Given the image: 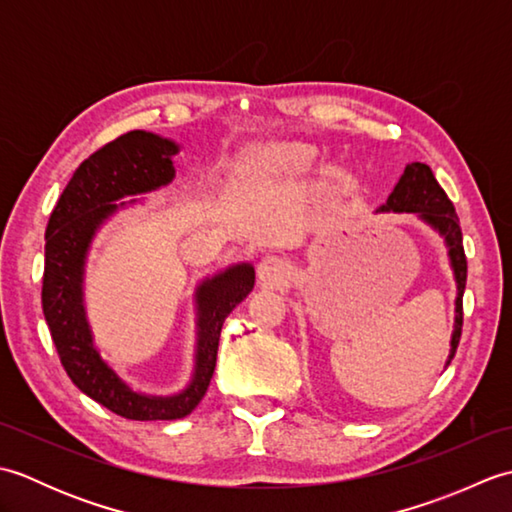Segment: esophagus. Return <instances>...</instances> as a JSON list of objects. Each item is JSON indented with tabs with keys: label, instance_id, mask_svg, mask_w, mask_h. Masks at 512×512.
I'll use <instances>...</instances> for the list:
<instances>
[{
	"label": "esophagus",
	"instance_id": "1",
	"mask_svg": "<svg viewBox=\"0 0 512 512\" xmlns=\"http://www.w3.org/2000/svg\"><path fill=\"white\" fill-rule=\"evenodd\" d=\"M257 277L268 286H279L290 277V266L281 257L266 255L259 259L257 264Z\"/></svg>",
	"mask_w": 512,
	"mask_h": 512
}]
</instances>
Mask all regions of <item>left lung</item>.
Returning <instances> with one entry per match:
<instances>
[{
  "label": "left lung",
  "instance_id": "obj_1",
  "mask_svg": "<svg viewBox=\"0 0 512 512\" xmlns=\"http://www.w3.org/2000/svg\"><path fill=\"white\" fill-rule=\"evenodd\" d=\"M376 213H416L420 222L431 226L447 246L449 264L455 279V319H453V332H451V350L447 356L449 367L451 358L455 356L462 334V295L466 286V257L462 246V231L460 220L455 215L453 202L447 198V193L438 184L433 171L422 165V162H411L402 171L400 180L396 182L394 191L389 193L385 204H380Z\"/></svg>",
  "mask_w": 512,
  "mask_h": 512
}]
</instances>
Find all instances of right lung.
Listing matches in <instances>:
<instances>
[{"mask_svg": "<svg viewBox=\"0 0 512 512\" xmlns=\"http://www.w3.org/2000/svg\"><path fill=\"white\" fill-rule=\"evenodd\" d=\"M178 151L176 140L145 129L118 136L81 162L46 228L41 303L61 365L85 396L129 420H178L200 405L215 369L224 319L255 286V268L248 262L217 270L195 286L193 374L178 394L154 396L138 391L101 356L85 308V264L92 242L118 211L143 202L134 195L158 191L173 182V156Z\"/></svg>", "mask_w": 512, "mask_h": 512, "instance_id": "right-lung-1", "label": "right lung"}]
</instances>
